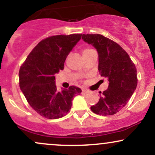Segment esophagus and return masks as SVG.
I'll use <instances>...</instances> for the list:
<instances>
[{
  "label": "esophagus",
  "mask_w": 155,
  "mask_h": 155,
  "mask_svg": "<svg viewBox=\"0 0 155 155\" xmlns=\"http://www.w3.org/2000/svg\"><path fill=\"white\" fill-rule=\"evenodd\" d=\"M90 92V90H87V89H82V93L83 94H87Z\"/></svg>",
  "instance_id": "34e87169"
}]
</instances>
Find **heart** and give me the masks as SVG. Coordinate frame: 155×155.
<instances>
[{"mask_svg": "<svg viewBox=\"0 0 155 155\" xmlns=\"http://www.w3.org/2000/svg\"><path fill=\"white\" fill-rule=\"evenodd\" d=\"M92 50H93V49H84L83 50V54H85V53L90 52V51H91Z\"/></svg>", "mask_w": 155, "mask_h": 155, "instance_id": "heart-1", "label": "heart"}]
</instances>
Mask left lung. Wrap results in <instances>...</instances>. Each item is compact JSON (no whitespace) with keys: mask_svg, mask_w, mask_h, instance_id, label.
<instances>
[{"mask_svg":"<svg viewBox=\"0 0 155 155\" xmlns=\"http://www.w3.org/2000/svg\"><path fill=\"white\" fill-rule=\"evenodd\" d=\"M81 38L97 49L99 73L108 78L109 82L97 104L90 108L102 116L115 114L125 106L136 89L138 79L135 64L118 44L104 35L83 34Z\"/></svg>","mask_w":155,"mask_h":155,"instance_id":"1","label":"left lung"}]
</instances>
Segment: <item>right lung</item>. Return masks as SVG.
Here are the masks:
<instances>
[{"mask_svg": "<svg viewBox=\"0 0 155 155\" xmlns=\"http://www.w3.org/2000/svg\"><path fill=\"white\" fill-rule=\"evenodd\" d=\"M81 34L58 35L41 41L28 54L19 72V87L30 106L47 119L61 118L68 113L75 95L81 90L75 86L58 92L55 76Z\"/></svg>", "mask_w": 155, "mask_h": 155, "instance_id": "1", "label": "right lung"}]
</instances>
